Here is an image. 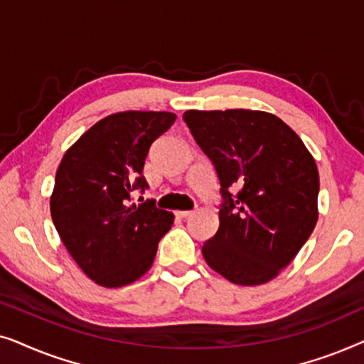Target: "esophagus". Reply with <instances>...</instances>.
Segmentation results:
<instances>
[{"label":"esophagus","mask_w":364,"mask_h":364,"mask_svg":"<svg viewBox=\"0 0 364 364\" xmlns=\"http://www.w3.org/2000/svg\"><path fill=\"white\" fill-rule=\"evenodd\" d=\"M192 213H193V210H178L177 215L181 218H187V217H191Z\"/></svg>","instance_id":"esophagus-1"}]
</instances>
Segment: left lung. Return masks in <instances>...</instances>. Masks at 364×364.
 Here are the masks:
<instances>
[{"label":"left lung","mask_w":364,"mask_h":364,"mask_svg":"<svg viewBox=\"0 0 364 364\" xmlns=\"http://www.w3.org/2000/svg\"><path fill=\"white\" fill-rule=\"evenodd\" d=\"M183 122L220 183V225L203 243V258L237 285L270 282L316 225L315 159L282 119L268 112L187 111Z\"/></svg>","instance_id":"left-lung-1"}]
</instances>
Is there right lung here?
Wrapping results in <instances>:
<instances>
[{
	"mask_svg": "<svg viewBox=\"0 0 364 364\" xmlns=\"http://www.w3.org/2000/svg\"><path fill=\"white\" fill-rule=\"evenodd\" d=\"M172 112L127 111L104 117L64 154L56 172L51 217L64 247L101 287L132 283L151 268L173 215L146 200L144 164L152 142L176 122Z\"/></svg>",
	"mask_w": 364,
	"mask_h": 364,
	"instance_id": "obj_1",
	"label": "right lung"
}]
</instances>
